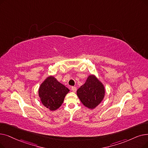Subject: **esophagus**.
I'll list each match as a JSON object with an SVG mask.
<instances>
[{
  "label": "esophagus",
  "mask_w": 148,
  "mask_h": 148,
  "mask_svg": "<svg viewBox=\"0 0 148 148\" xmlns=\"http://www.w3.org/2000/svg\"><path fill=\"white\" fill-rule=\"evenodd\" d=\"M71 90H72V91H73L74 92H75L77 91V88H76V87H75V86H72V87H71Z\"/></svg>",
  "instance_id": "1"
}]
</instances>
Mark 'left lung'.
Returning a JSON list of instances; mask_svg holds the SVG:
<instances>
[{"instance_id": "8db88e82", "label": "left lung", "mask_w": 148, "mask_h": 148, "mask_svg": "<svg viewBox=\"0 0 148 148\" xmlns=\"http://www.w3.org/2000/svg\"><path fill=\"white\" fill-rule=\"evenodd\" d=\"M105 88L103 84L94 74L89 75L82 86L77 91V95L83 105L93 110L103 100Z\"/></svg>"}]
</instances>
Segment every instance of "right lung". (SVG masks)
Here are the masks:
<instances>
[{"instance_id": "right-lung-1", "label": "right lung", "mask_w": 148, "mask_h": 148, "mask_svg": "<svg viewBox=\"0 0 148 148\" xmlns=\"http://www.w3.org/2000/svg\"><path fill=\"white\" fill-rule=\"evenodd\" d=\"M69 89L62 84L54 76L45 79L38 88V96L43 106L50 111H55L62 105Z\"/></svg>"}]
</instances>
